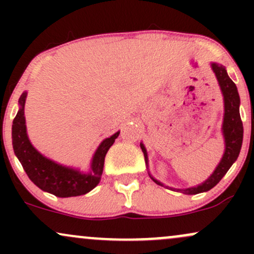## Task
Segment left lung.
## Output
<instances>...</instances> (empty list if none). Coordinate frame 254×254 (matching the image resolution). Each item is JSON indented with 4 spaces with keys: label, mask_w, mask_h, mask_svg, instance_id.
Returning <instances> with one entry per match:
<instances>
[{
    "label": "left lung",
    "mask_w": 254,
    "mask_h": 254,
    "mask_svg": "<svg viewBox=\"0 0 254 254\" xmlns=\"http://www.w3.org/2000/svg\"><path fill=\"white\" fill-rule=\"evenodd\" d=\"M211 68L214 70L216 78L220 84L221 90L223 94L224 101V116H223V124H222V132L224 137V144H226V149L224 154L221 159L220 164L215 168L214 173L211 174L205 182L200 184V185L194 186V188L189 189H179L183 193L185 194H197L200 192H206L211 190L215 185H217L218 182L224 177V174L228 172L230 166L237 161L239 153H240L241 144H243V137H244V127L243 122L240 118V112H239V106H240V98H239L238 88L235 83L230 80L228 74H227L226 68L221 64L211 63ZM142 151L144 154L145 164L148 165V155L147 150H145L144 145L141 143ZM150 176V174H149ZM151 179L155 182L157 185L165 186L164 184L160 183L159 180L154 179L150 176ZM176 190V189H172Z\"/></svg>",
    "instance_id": "left-lung-1"
}]
</instances>
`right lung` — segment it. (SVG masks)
<instances>
[{
  "instance_id": "1",
  "label": "right lung",
  "mask_w": 254,
  "mask_h": 254,
  "mask_svg": "<svg viewBox=\"0 0 254 254\" xmlns=\"http://www.w3.org/2000/svg\"><path fill=\"white\" fill-rule=\"evenodd\" d=\"M27 93H22L19 99V111L13 121L11 139L13 149L28 178L39 189L57 197H75L86 194L95 188L101 179L104 161L107 150L115 143L119 131L109 138H105L94 153L89 173H81L74 168L65 167L48 159L32 145L26 131L25 101Z\"/></svg>"
}]
</instances>
